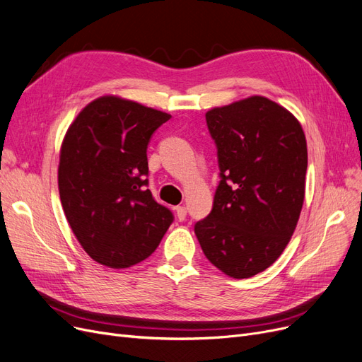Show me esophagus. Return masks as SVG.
<instances>
[{"label": "esophagus", "instance_id": "esophagus-1", "mask_svg": "<svg viewBox=\"0 0 362 362\" xmlns=\"http://www.w3.org/2000/svg\"><path fill=\"white\" fill-rule=\"evenodd\" d=\"M175 213H177V217H178L180 222H182L185 216H187V210H185V206H177V208H175Z\"/></svg>", "mask_w": 362, "mask_h": 362}]
</instances>
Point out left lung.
Listing matches in <instances>:
<instances>
[{"label": "left lung", "mask_w": 362, "mask_h": 362, "mask_svg": "<svg viewBox=\"0 0 362 362\" xmlns=\"http://www.w3.org/2000/svg\"><path fill=\"white\" fill-rule=\"evenodd\" d=\"M205 119L221 181L194 234L218 270L250 278L279 258L298 225L308 166L305 134L298 119L264 96L213 108Z\"/></svg>", "instance_id": "8db88e82"}]
</instances>
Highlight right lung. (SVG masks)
<instances>
[{
  "mask_svg": "<svg viewBox=\"0 0 362 362\" xmlns=\"http://www.w3.org/2000/svg\"><path fill=\"white\" fill-rule=\"evenodd\" d=\"M170 115L116 96L86 105L64 136L59 192L64 216L92 259L127 269L148 258L173 214L148 189L146 149Z\"/></svg>",
  "mask_w": 362,
  "mask_h": 362,
  "instance_id": "obj_1",
  "label": "right lung"
}]
</instances>
